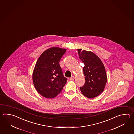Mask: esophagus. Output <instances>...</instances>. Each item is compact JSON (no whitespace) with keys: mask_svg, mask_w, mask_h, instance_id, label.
Segmentation results:
<instances>
[{"mask_svg":"<svg viewBox=\"0 0 134 134\" xmlns=\"http://www.w3.org/2000/svg\"><path fill=\"white\" fill-rule=\"evenodd\" d=\"M74 79H75V77H74V76H72V77L70 78V80H74Z\"/></svg>","mask_w":134,"mask_h":134,"instance_id":"obj_1","label":"esophagus"}]
</instances>
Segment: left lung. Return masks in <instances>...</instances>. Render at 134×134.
I'll use <instances>...</instances> for the list:
<instances>
[{"label": "left lung", "mask_w": 134, "mask_h": 134, "mask_svg": "<svg viewBox=\"0 0 134 134\" xmlns=\"http://www.w3.org/2000/svg\"><path fill=\"white\" fill-rule=\"evenodd\" d=\"M80 59L84 64L83 68L85 82L80 87L85 96L93 98L99 95L104 90L107 78L105 68L103 62L93 52L78 49Z\"/></svg>", "instance_id": "obj_1"}]
</instances>
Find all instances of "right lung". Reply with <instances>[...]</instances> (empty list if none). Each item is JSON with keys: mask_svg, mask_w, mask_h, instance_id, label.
Instances as JSON below:
<instances>
[{"mask_svg": "<svg viewBox=\"0 0 134 134\" xmlns=\"http://www.w3.org/2000/svg\"><path fill=\"white\" fill-rule=\"evenodd\" d=\"M66 49L51 47L43 52L38 59L32 74L34 87L43 97L52 99L62 91L66 83L59 65Z\"/></svg>", "mask_w": 134, "mask_h": 134, "instance_id": "1", "label": "right lung"}]
</instances>
